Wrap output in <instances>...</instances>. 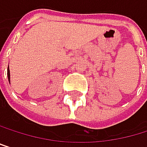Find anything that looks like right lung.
Segmentation results:
<instances>
[{
    "label": "right lung",
    "mask_w": 147,
    "mask_h": 147,
    "mask_svg": "<svg viewBox=\"0 0 147 147\" xmlns=\"http://www.w3.org/2000/svg\"><path fill=\"white\" fill-rule=\"evenodd\" d=\"M8 78H9H9H10V73H9V68L8 67ZM10 83V81H9Z\"/></svg>",
    "instance_id": "obj_1"
}]
</instances>
